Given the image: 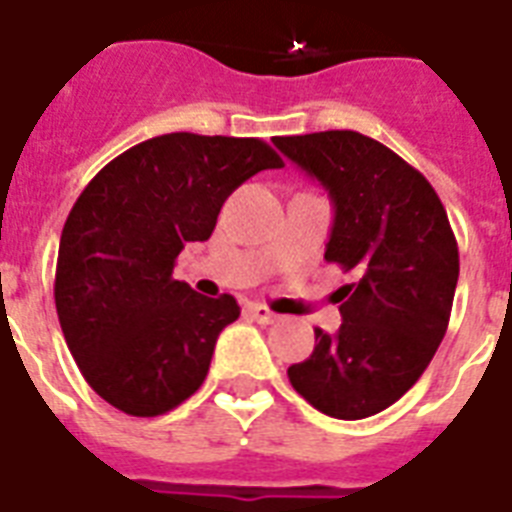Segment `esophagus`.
I'll use <instances>...</instances> for the list:
<instances>
[{"label":"esophagus","instance_id":"34e87169","mask_svg":"<svg viewBox=\"0 0 512 512\" xmlns=\"http://www.w3.org/2000/svg\"><path fill=\"white\" fill-rule=\"evenodd\" d=\"M247 313L252 316V319L257 321V324H273V321H279V316L268 308V305H260V303H252L247 308Z\"/></svg>","mask_w":512,"mask_h":512}]
</instances>
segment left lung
<instances>
[{
    "label": "left lung",
    "mask_w": 512,
    "mask_h": 512,
    "mask_svg": "<svg viewBox=\"0 0 512 512\" xmlns=\"http://www.w3.org/2000/svg\"><path fill=\"white\" fill-rule=\"evenodd\" d=\"M273 143L329 191L324 260L356 273L337 289V335L316 329L289 382L319 412L364 420L396 404L436 356L460 276L457 239L425 175L377 140L327 130Z\"/></svg>",
    "instance_id": "1"
}]
</instances>
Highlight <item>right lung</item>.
<instances>
[{
    "mask_svg": "<svg viewBox=\"0 0 512 512\" xmlns=\"http://www.w3.org/2000/svg\"><path fill=\"white\" fill-rule=\"evenodd\" d=\"M279 167L257 138L170 132L116 156L79 193L60 233L55 308L79 372L119 412L156 417L201 388L241 308L177 281L175 260L212 236L244 180Z\"/></svg>",
    "mask_w": 512,
    "mask_h": 512,
    "instance_id": "obj_1",
    "label": "right lung"
}]
</instances>
